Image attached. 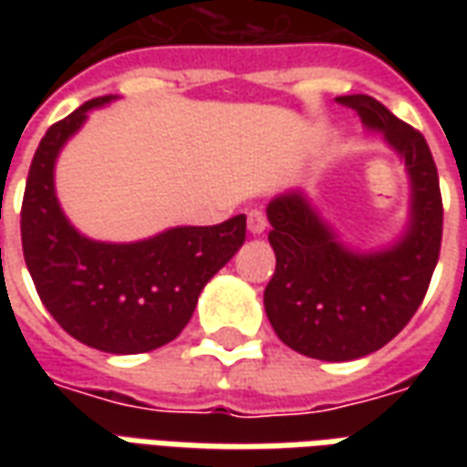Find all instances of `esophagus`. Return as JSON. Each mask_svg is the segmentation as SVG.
<instances>
[{"label": "esophagus", "instance_id": "34e87169", "mask_svg": "<svg viewBox=\"0 0 467 467\" xmlns=\"http://www.w3.org/2000/svg\"><path fill=\"white\" fill-rule=\"evenodd\" d=\"M265 227H267V217H265L263 210H250V214H247V230L253 234H263Z\"/></svg>", "mask_w": 467, "mask_h": 467}]
</instances>
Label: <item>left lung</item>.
I'll return each instance as SVG.
<instances>
[{
  "instance_id": "left-lung-1",
  "label": "left lung",
  "mask_w": 467,
  "mask_h": 467,
  "mask_svg": "<svg viewBox=\"0 0 467 467\" xmlns=\"http://www.w3.org/2000/svg\"><path fill=\"white\" fill-rule=\"evenodd\" d=\"M337 102L398 152L410 180V210L395 243L360 253L337 237L303 190H287L267 204V240L277 265L265 287V313L287 348L325 362L365 358L410 323L442 237L441 182L425 137L368 95Z\"/></svg>"
}]
</instances>
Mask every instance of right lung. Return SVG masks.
<instances>
[{
	"label": "right lung",
	"mask_w": 467,
	"mask_h": 467,
	"mask_svg": "<svg viewBox=\"0 0 467 467\" xmlns=\"http://www.w3.org/2000/svg\"><path fill=\"white\" fill-rule=\"evenodd\" d=\"M97 97L52 124L36 147L22 202V250L42 303L79 343L137 355L172 343L190 323L202 287L244 243V214L213 227H170L137 243H99L67 220L55 164Z\"/></svg>",
	"instance_id": "obj_1"
}]
</instances>
